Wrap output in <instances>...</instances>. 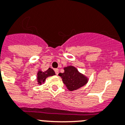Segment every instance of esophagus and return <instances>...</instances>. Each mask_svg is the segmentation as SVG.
Segmentation results:
<instances>
[{"mask_svg":"<svg viewBox=\"0 0 125 125\" xmlns=\"http://www.w3.org/2000/svg\"><path fill=\"white\" fill-rule=\"evenodd\" d=\"M54 71H55V74L57 75V74H58V73H59V70H58V69H55V70H54Z\"/></svg>","mask_w":125,"mask_h":125,"instance_id":"esophagus-1","label":"esophagus"}]
</instances>
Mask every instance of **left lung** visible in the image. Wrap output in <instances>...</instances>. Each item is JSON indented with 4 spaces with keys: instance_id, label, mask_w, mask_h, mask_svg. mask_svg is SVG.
Returning a JSON list of instances; mask_svg holds the SVG:
<instances>
[{
    "instance_id": "left-lung-1",
    "label": "left lung",
    "mask_w": 125,
    "mask_h": 125,
    "mask_svg": "<svg viewBox=\"0 0 125 125\" xmlns=\"http://www.w3.org/2000/svg\"><path fill=\"white\" fill-rule=\"evenodd\" d=\"M64 70V72L60 73L59 76L61 77L64 84L70 91L77 90L88 82V78L80 73L74 66H67Z\"/></svg>"
}]
</instances>
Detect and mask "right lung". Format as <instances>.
<instances>
[{"mask_svg":"<svg viewBox=\"0 0 125 125\" xmlns=\"http://www.w3.org/2000/svg\"><path fill=\"white\" fill-rule=\"evenodd\" d=\"M55 74L54 71L51 68H49L46 71H44V72L42 71H38V73H37V80H38V84L41 85L42 83L45 82L47 78L51 76L55 75Z\"/></svg>","mask_w":125,"mask_h":125,"instance_id":"add662e5","label":"right lung"}]
</instances>
